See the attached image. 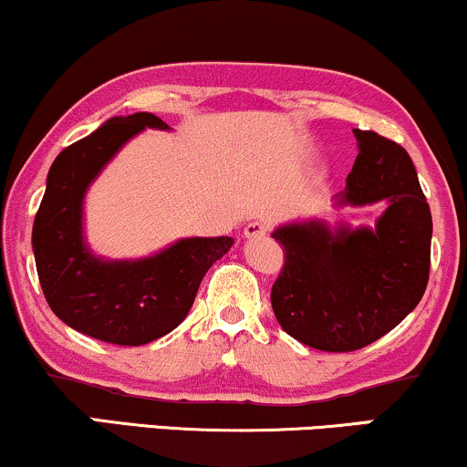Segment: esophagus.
<instances>
[{"label":"esophagus","mask_w":467,"mask_h":467,"mask_svg":"<svg viewBox=\"0 0 467 467\" xmlns=\"http://www.w3.org/2000/svg\"><path fill=\"white\" fill-rule=\"evenodd\" d=\"M265 234H268V225H265L264 221H253L244 227V238H248V240L264 238Z\"/></svg>","instance_id":"esophagus-1"}]
</instances>
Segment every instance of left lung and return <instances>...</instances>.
<instances>
[{
	"label": "left lung",
	"mask_w": 467,
	"mask_h": 467,
	"mask_svg": "<svg viewBox=\"0 0 467 467\" xmlns=\"http://www.w3.org/2000/svg\"><path fill=\"white\" fill-rule=\"evenodd\" d=\"M356 156L335 208L384 203L373 225L305 219L272 238L285 265L270 300L281 328L324 352H352L378 341L419 305L431 264V210L401 145L356 130Z\"/></svg>",
	"instance_id": "left-lung-1"
}]
</instances>
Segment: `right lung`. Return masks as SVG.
<instances>
[{"label":"right lung","instance_id":"obj_1","mask_svg":"<svg viewBox=\"0 0 467 467\" xmlns=\"http://www.w3.org/2000/svg\"><path fill=\"white\" fill-rule=\"evenodd\" d=\"M145 129L171 130L154 113L109 118L57 154L34 219L36 270L51 311L99 341L145 345L184 322L199 283L234 238H180L139 259L96 255L86 238V195L119 150Z\"/></svg>","mask_w":467,"mask_h":467}]
</instances>
